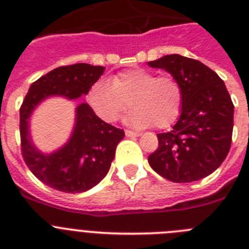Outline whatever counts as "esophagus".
Masks as SVG:
<instances>
[{"mask_svg":"<svg viewBox=\"0 0 249 249\" xmlns=\"http://www.w3.org/2000/svg\"><path fill=\"white\" fill-rule=\"evenodd\" d=\"M125 135L127 138H136V136H140L141 134L139 131H131V130H125Z\"/></svg>","mask_w":249,"mask_h":249,"instance_id":"34e87169","label":"esophagus"}]
</instances>
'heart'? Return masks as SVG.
<instances>
[{"instance_id": "heart-1", "label": "heart", "mask_w": 249, "mask_h": 249, "mask_svg": "<svg viewBox=\"0 0 249 249\" xmlns=\"http://www.w3.org/2000/svg\"><path fill=\"white\" fill-rule=\"evenodd\" d=\"M126 123L135 127L154 125L165 129L176 122L182 108V88L171 75L156 77L142 68H131L100 79L89 88L87 102L98 118L114 123L127 109Z\"/></svg>"}]
</instances>
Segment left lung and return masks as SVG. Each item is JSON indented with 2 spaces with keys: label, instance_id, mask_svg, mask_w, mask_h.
<instances>
[{
  "label": "left lung",
  "instance_id": "8db88e82",
  "mask_svg": "<svg viewBox=\"0 0 249 249\" xmlns=\"http://www.w3.org/2000/svg\"><path fill=\"white\" fill-rule=\"evenodd\" d=\"M147 64L169 71L182 88L180 118L170 131L158 134L150 166L172 182L201 180L218 169L230 151L234 111L230 93L200 60L169 54Z\"/></svg>",
  "mask_w": 249,
  "mask_h": 249
}]
</instances>
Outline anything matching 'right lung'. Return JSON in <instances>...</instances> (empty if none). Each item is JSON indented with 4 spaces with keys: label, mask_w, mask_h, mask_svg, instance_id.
<instances>
[{
    "label": "right lung",
    "mask_w": 249,
    "mask_h": 249,
    "mask_svg": "<svg viewBox=\"0 0 249 249\" xmlns=\"http://www.w3.org/2000/svg\"><path fill=\"white\" fill-rule=\"evenodd\" d=\"M104 69L87 63L58 67L32 83L19 109L24 162L38 180L58 191L79 194L98 185L110 169L124 130L103 122L89 104L82 103L75 109V124L68 142L52 154H43L32 142L30 118L47 98L58 95L74 100L87 94Z\"/></svg>",
    "instance_id": "obj_1"
}]
</instances>
